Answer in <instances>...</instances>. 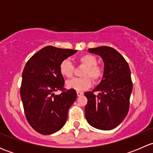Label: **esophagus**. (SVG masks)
I'll return each mask as SVG.
<instances>
[{
  "label": "esophagus",
  "instance_id": "obj_1",
  "mask_svg": "<svg viewBox=\"0 0 153 153\" xmlns=\"http://www.w3.org/2000/svg\"><path fill=\"white\" fill-rule=\"evenodd\" d=\"M84 95V92H80V91H77V95H78V97L81 96V95Z\"/></svg>",
  "mask_w": 153,
  "mask_h": 153
}]
</instances>
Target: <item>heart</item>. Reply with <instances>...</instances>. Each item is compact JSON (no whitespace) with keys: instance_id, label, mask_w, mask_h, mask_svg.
<instances>
[{"instance_id":"1","label":"heart","mask_w":153,"mask_h":153,"mask_svg":"<svg viewBox=\"0 0 153 153\" xmlns=\"http://www.w3.org/2000/svg\"><path fill=\"white\" fill-rule=\"evenodd\" d=\"M78 61L86 67L83 73L84 77L69 80L67 82V86L69 89L77 91H84L92 86V79L90 77L95 81H99L103 76V70L101 67L96 65V58L90 54L81 55L78 58ZM74 69L75 67L73 64L67 58L63 60L59 65L60 73L64 78H71L73 75Z\"/></svg>"}]
</instances>
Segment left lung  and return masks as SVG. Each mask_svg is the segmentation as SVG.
I'll return each instance as SVG.
<instances>
[{"instance_id": "1", "label": "left lung", "mask_w": 153, "mask_h": 153, "mask_svg": "<svg viewBox=\"0 0 153 153\" xmlns=\"http://www.w3.org/2000/svg\"><path fill=\"white\" fill-rule=\"evenodd\" d=\"M104 61V75L92 92L84 93L88 102L85 106L87 122L101 130H110L121 124L129 111L132 82L129 65L115 49L99 47L88 49ZM95 91L99 95L95 96Z\"/></svg>"}]
</instances>
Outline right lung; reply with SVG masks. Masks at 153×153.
<instances>
[{
  "label": "right lung",
  "instance_id": "1",
  "mask_svg": "<svg viewBox=\"0 0 153 153\" xmlns=\"http://www.w3.org/2000/svg\"><path fill=\"white\" fill-rule=\"evenodd\" d=\"M77 50L47 46L27 61L22 73L21 98L30 126L42 135L58 132L65 124L68 110L77 98L75 89L66 90L59 71L61 61ZM62 90L60 95L53 92Z\"/></svg>",
  "mask_w": 153,
  "mask_h": 153
}]
</instances>
